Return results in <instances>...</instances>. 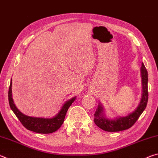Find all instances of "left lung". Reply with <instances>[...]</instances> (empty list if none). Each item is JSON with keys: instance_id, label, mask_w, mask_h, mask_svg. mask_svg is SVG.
I'll return each mask as SVG.
<instances>
[{"instance_id": "1", "label": "left lung", "mask_w": 158, "mask_h": 158, "mask_svg": "<svg viewBox=\"0 0 158 158\" xmlns=\"http://www.w3.org/2000/svg\"><path fill=\"white\" fill-rule=\"evenodd\" d=\"M141 74L142 78V97L137 108L132 113L126 116L116 118V119H108L103 113V108L101 104L94 114V122L98 127L106 132H119V131L129 129L135 123L141 114L146 109L148 99V72L142 63L141 68Z\"/></svg>"}]
</instances>
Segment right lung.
<instances>
[{
  "instance_id": "right-lung-1",
  "label": "right lung",
  "mask_w": 158,
  "mask_h": 158,
  "mask_svg": "<svg viewBox=\"0 0 158 158\" xmlns=\"http://www.w3.org/2000/svg\"><path fill=\"white\" fill-rule=\"evenodd\" d=\"M12 79L10 81V85L8 91V100L9 104L12 110L14 112L20 122L26 129L33 131L36 133L40 134H50L58 130L62 125L65 119V115L69 106H71L73 102L75 100L76 97H74L70 100L65 102L63 105L60 111L54 117L51 118H37L26 116L19 110L16 107L12 99Z\"/></svg>"
}]
</instances>
